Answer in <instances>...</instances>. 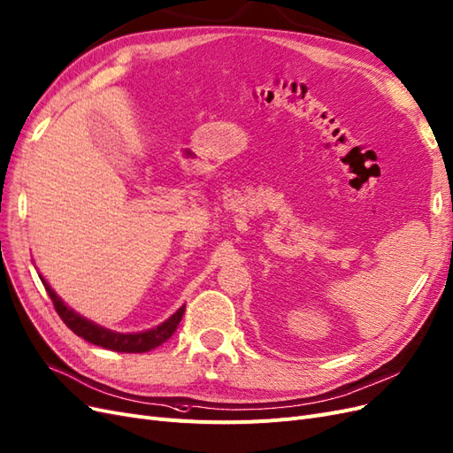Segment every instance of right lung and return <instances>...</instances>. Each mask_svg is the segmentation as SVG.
Returning <instances> with one entry per match:
<instances>
[{
	"label": "right lung",
	"mask_w": 453,
	"mask_h": 453,
	"mask_svg": "<svg viewBox=\"0 0 453 453\" xmlns=\"http://www.w3.org/2000/svg\"><path fill=\"white\" fill-rule=\"evenodd\" d=\"M39 279H41L42 286H45L49 297L52 299V304H54L58 316L64 319V324L73 333L79 334L81 339L88 341L96 346H104L107 349H112V352H126V354L150 352V349L157 348L159 344H164L171 337V334L177 331V326L180 324L182 314H184V306H180V309L174 312L171 318H167L164 324H159V326H156L149 331L116 333V331L105 329V327H101V326L90 322V319H86L84 316H81L73 309H69V306L54 294V289L47 284V280L42 279L41 274H39Z\"/></svg>",
	"instance_id": "right-lung-1"
}]
</instances>
